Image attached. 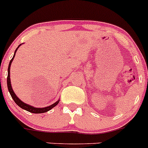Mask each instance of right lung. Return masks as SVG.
I'll return each mask as SVG.
<instances>
[{
    "label": "right lung",
    "mask_w": 148,
    "mask_h": 148,
    "mask_svg": "<svg viewBox=\"0 0 148 148\" xmlns=\"http://www.w3.org/2000/svg\"><path fill=\"white\" fill-rule=\"evenodd\" d=\"M21 45V44H20V45L18 46L17 49H16V51H15L14 55H13V58H12L11 60H10V63H9V65H8V77H7V86H8V91H9V92H10V96H11V97L13 98V100H14V102H16V104H17L18 106H19V107H20L21 108L23 109V110H26V111L29 112L36 113V114H39V113L46 112L49 111V110H51L52 108H53V107H54L55 106L57 105V104H59V100H58L57 102L53 103V104H51V105L49 106V107H42V108H37V107H33V106L29 105V104H26V103L22 102V101L21 100V99H19V98L17 96H16V94H15L14 92H13V89H12L11 84H10V64H11V63H12V62H13V59H14L15 55H16V51L18 50V47Z\"/></svg>",
    "instance_id": "add662e5"
}]
</instances>
